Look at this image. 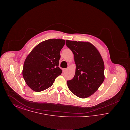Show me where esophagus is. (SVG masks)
I'll return each mask as SVG.
<instances>
[{
  "mask_svg": "<svg viewBox=\"0 0 130 130\" xmlns=\"http://www.w3.org/2000/svg\"><path fill=\"white\" fill-rule=\"evenodd\" d=\"M67 68H64V69H63V72H65L66 71H67Z\"/></svg>",
  "mask_w": 130,
  "mask_h": 130,
  "instance_id": "esophagus-1",
  "label": "esophagus"
}]
</instances>
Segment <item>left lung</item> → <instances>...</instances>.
I'll use <instances>...</instances> for the list:
<instances>
[{
    "label": "left lung",
    "mask_w": 130,
    "mask_h": 130,
    "mask_svg": "<svg viewBox=\"0 0 130 130\" xmlns=\"http://www.w3.org/2000/svg\"><path fill=\"white\" fill-rule=\"evenodd\" d=\"M66 44L74 54L76 65L74 78L67 81L68 88L78 98H88L104 80L103 60L96 47L89 42L67 40Z\"/></svg>",
    "instance_id": "1"
}]
</instances>
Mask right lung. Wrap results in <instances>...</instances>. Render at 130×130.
Instances as JSON below:
<instances>
[{
    "instance_id": "right-lung-1",
    "label": "right lung",
    "mask_w": 130,
    "mask_h": 130,
    "mask_svg": "<svg viewBox=\"0 0 130 130\" xmlns=\"http://www.w3.org/2000/svg\"><path fill=\"white\" fill-rule=\"evenodd\" d=\"M65 40L50 39L37 45L25 59L22 75L27 85L35 92L44 91L61 74L58 67L60 52Z\"/></svg>"
}]
</instances>
